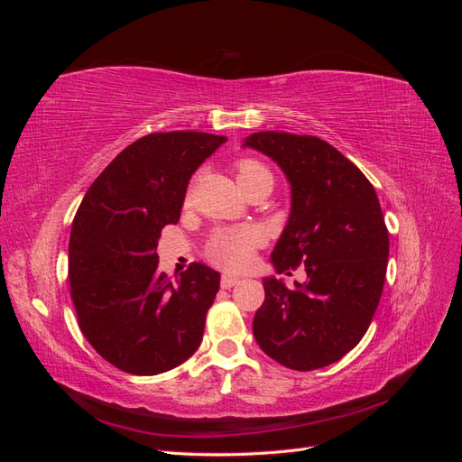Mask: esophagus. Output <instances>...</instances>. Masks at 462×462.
<instances>
[{"label": "esophagus", "mask_w": 462, "mask_h": 462, "mask_svg": "<svg viewBox=\"0 0 462 462\" xmlns=\"http://www.w3.org/2000/svg\"><path fill=\"white\" fill-rule=\"evenodd\" d=\"M241 282V277H236V275H229V273H226L221 277V287L223 289H231V287H235L236 283Z\"/></svg>", "instance_id": "1"}]
</instances>
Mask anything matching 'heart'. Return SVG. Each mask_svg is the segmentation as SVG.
<instances>
[{
    "instance_id": "obj_1",
    "label": "heart",
    "mask_w": 462,
    "mask_h": 462,
    "mask_svg": "<svg viewBox=\"0 0 462 462\" xmlns=\"http://www.w3.org/2000/svg\"><path fill=\"white\" fill-rule=\"evenodd\" d=\"M262 175H272L256 160H243L236 163V177L245 185ZM258 245V235L253 229H221L214 233L208 243L206 254L214 263L227 270H241L253 256V250Z\"/></svg>"
}]
</instances>
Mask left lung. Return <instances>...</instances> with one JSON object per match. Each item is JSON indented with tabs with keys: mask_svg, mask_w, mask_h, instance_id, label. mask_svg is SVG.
<instances>
[{
	"mask_svg": "<svg viewBox=\"0 0 462 462\" xmlns=\"http://www.w3.org/2000/svg\"><path fill=\"white\" fill-rule=\"evenodd\" d=\"M243 148L272 158L291 187L287 226L270 256L275 272L304 263L309 277L295 289L263 277L256 343L292 370L329 366L365 337L380 304L389 256L380 200L365 173L318 136L263 131Z\"/></svg>",
	"mask_w": 462,
	"mask_h": 462,
	"instance_id": "left-lung-1",
	"label": "left lung"
}]
</instances>
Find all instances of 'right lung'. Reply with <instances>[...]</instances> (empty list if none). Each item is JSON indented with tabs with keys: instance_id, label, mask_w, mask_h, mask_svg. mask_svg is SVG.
Returning a JSON list of instances; mask_svg holds the SVG:
<instances>
[{
	"instance_id": "add662e5",
	"label": "right lung",
	"mask_w": 462,
	"mask_h": 462,
	"mask_svg": "<svg viewBox=\"0 0 462 462\" xmlns=\"http://www.w3.org/2000/svg\"><path fill=\"white\" fill-rule=\"evenodd\" d=\"M227 136L173 131L129 144L82 199L69 239L79 326L96 353L134 375L183 365L200 346L219 273L192 263L171 283L160 233L177 223L192 173Z\"/></svg>"
}]
</instances>
